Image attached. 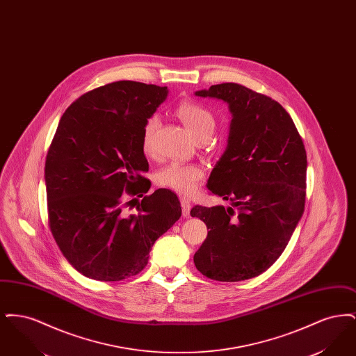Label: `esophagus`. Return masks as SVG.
Masks as SVG:
<instances>
[{"mask_svg":"<svg viewBox=\"0 0 356 356\" xmlns=\"http://www.w3.org/2000/svg\"><path fill=\"white\" fill-rule=\"evenodd\" d=\"M181 208H183V215L184 216H189V212H191V202L186 199V197H183L181 199Z\"/></svg>","mask_w":356,"mask_h":356,"instance_id":"1","label":"esophagus"}]
</instances>
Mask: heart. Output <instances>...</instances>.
Instances as JSON below:
<instances>
[{"mask_svg": "<svg viewBox=\"0 0 356 356\" xmlns=\"http://www.w3.org/2000/svg\"><path fill=\"white\" fill-rule=\"evenodd\" d=\"M176 115L183 121L191 135L200 141L211 137L216 129V119L213 113L200 102L183 100L177 105ZM157 125V116H151L145 120L141 128V147L143 151L148 154L152 152L153 137ZM203 177L204 170L199 164L172 161L157 172L156 181L159 186L170 188L183 195H191L196 191Z\"/></svg>", "mask_w": 356, "mask_h": 356, "instance_id": "1", "label": "heart"}]
</instances>
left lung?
Masks as SVG:
<instances>
[{"label": "left lung", "mask_w": 356, "mask_h": 356, "mask_svg": "<svg viewBox=\"0 0 356 356\" xmlns=\"http://www.w3.org/2000/svg\"><path fill=\"white\" fill-rule=\"evenodd\" d=\"M195 95L227 102L232 121L227 149L207 184L231 207L191 209L209 229L193 261L212 280H247L279 259L302 219L305 144L287 111L266 95L235 83Z\"/></svg>", "instance_id": "obj_1"}]
</instances>
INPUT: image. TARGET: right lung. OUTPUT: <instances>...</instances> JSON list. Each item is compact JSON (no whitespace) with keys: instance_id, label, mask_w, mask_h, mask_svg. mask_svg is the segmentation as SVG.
Returning a JSON list of instances; mask_svg holds the SVG:
<instances>
[{"instance_id":"obj_1","label":"right lung","mask_w":356,"mask_h":356,"mask_svg":"<svg viewBox=\"0 0 356 356\" xmlns=\"http://www.w3.org/2000/svg\"><path fill=\"white\" fill-rule=\"evenodd\" d=\"M167 86L116 81L86 92L58 122L45 161L51 232L80 273L100 282L135 276L148 264L154 241L180 219L179 197L160 188L143 196L148 160L140 135L167 99ZM131 209V208H129Z\"/></svg>"}]
</instances>
